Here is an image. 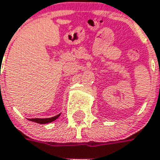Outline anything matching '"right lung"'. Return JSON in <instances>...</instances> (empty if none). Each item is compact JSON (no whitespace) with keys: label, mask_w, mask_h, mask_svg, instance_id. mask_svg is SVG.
<instances>
[{"label":"right lung","mask_w":160,"mask_h":160,"mask_svg":"<svg viewBox=\"0 0 160 160\" xmlns=\"http://www.w3.org/2000/svg\"><path fill=\"white\" fill-rule=\"evenodd\" d=\"M60 114L61 113H59V114H58L56 116L52 117V118H47V119H29V120L33 121V122L38 123V124H48V123H51L54 121V120H56L60 116Z\"/></svg>","instance_id":"obj_1"}]
</instances>
